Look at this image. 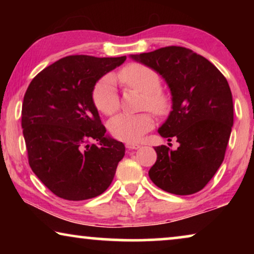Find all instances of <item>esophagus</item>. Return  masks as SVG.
<instances>
[{
    "instance_id": "1",
    "label": "esophagus",
    "mask_w": 254,
    "mask_h": 254,
    "mask_svg": "<svg viewBox=\"0 0 254 254\" xmlns=\"http://www.w3.org/2000/svg\"><path fill=\"white\" fill-rule=\"evenodd\" d=\"M140 147L141 145L137 143H127L126 144V148L128 149V150H135V149H138Z\"/></svg>"
}]
</instances>
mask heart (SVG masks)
<instances>
[{
    "label": "heart",
    "mask_w": 254,
    "mask_h": 254,
    "mask_svg": "<svg viewBox=\"0 0 254 254\" xmlns=\"http://www.w3.org/2000/svg\"><path fill=\"white\" fill-rule=\"evenodd\" d=\"M118 79L126 88L135 89L143 93V110H150L159 117L165 116L170 111L171 99L168 92L159 88L161 76L154 68L138 62H131L118 72ZM92 102L96 109L105 116H112L119 110V96L111 76H104L93 86ZM154 126L155 119L150 112L123 113L110 121L109 130L117 140L133 143L150 131Z\"/></svg>",
    "instance_id": "b5f03b06"
}]
</instances>
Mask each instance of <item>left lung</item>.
I'll use <instances>...</instances> for the list:
<instances>
[{
	"instance_id": "8db88e82",
	"label": "left lung",
	"mask_w": 254,
	"mask_h": 254,
	"mask_svg": "<svg viewBox=\"0 0 254 254\" xmlns=\"http://www.w3.org/2000/svg\"><path fill=\"white\" fill-rule=\"evenodd\" d=\"M165 78L172 111L159 128L177 138V150L156 147L157 161L149 170L152 183L165 192L190 195L210 182L224 159L234 125V104L224 75L206 58L182 46H166L131 55Z\"/></svg>"
}]
</instances>
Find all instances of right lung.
<instances>
[{"label":"right lung","mask_w":254,"mask_h":254,"mask_svg":"<svg viewBox=\"0 0 254 254\" xmlns=\"http://www.w3.org/2000/svg\"><path fill=\"white\" fill-rule=\"evenodd\" d=\"M125 60L69 55L41 70L24 95L22 128L29 164L61 199L100 195L124 158L123 142L105 135L92 90L103 75Z\"/></svg>","instance_id":"add662e5"}]
</instances>
